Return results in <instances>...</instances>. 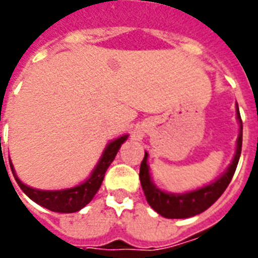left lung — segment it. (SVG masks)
Masks as SVG:
<instances>
[{"mask_svg":"<svg viewBox=\"0 0 258 258\" xmlns=\"http://www.w3.org/2000/svg\"><path fill=\"white\" fill-rule=\"evenodd\" d=\"M236 118L239 122V136L236 140V150L231 164L227 166V169L214 179L209 184L203 187L191 190L187 192H166L156 187V184L152 182L150 174V166L147 164L149 154L145 152L140 169V179L142 188L145 191V197L147 203L155 212L165 218H188L194 217L202 212L207 211L218 198L226 190L229 183L231 182L232 175L235 173L236 165L239 163V157L241 152V141H243V122L240 118V112L236 103Z\"/></svg>","mask_w":258,"mask_h":258,"instance_id":"obj_1","label":"left lung"}]
</instances>
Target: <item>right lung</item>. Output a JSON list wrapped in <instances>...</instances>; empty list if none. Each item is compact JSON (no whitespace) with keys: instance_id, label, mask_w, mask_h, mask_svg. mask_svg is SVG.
I'll use <instances>...</instances> for the list:
<instances>
[{"instance_id":"obj_1","label":"right lung","mask_w":258,"mask_h":258,"mask_svg":"<svg viewBox=\"0 0 258 258\" xmlns=\"http://www.w3.org/2000/svg\"><path fill=\"white\" fill-rule=\"evenodd\" d=\"M127 137H129L127 134H124V136L118 137L116 140L107 143L106 149L103 150V154H102L97 165L94 166L92 174L89 175L85 181L71 188L38 190V188L29 187L18 178L13 163L10 160L11 172H13L14 178H15L17 183L19 184V187L22 188L23 192L26 194L29 199L40 204L41 207L49 209V211L58 212V213H74V212L83 209L86 204L92 202L97 191L101 187L102 182H103L106 170L108 169V166L113 161L122 143L127 140Z\"/></svg>"}]
</instances>
